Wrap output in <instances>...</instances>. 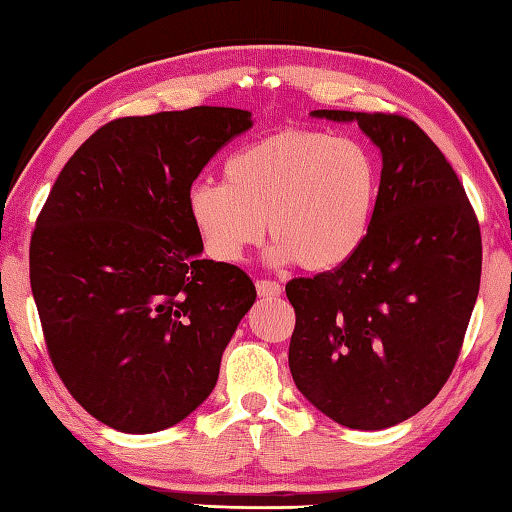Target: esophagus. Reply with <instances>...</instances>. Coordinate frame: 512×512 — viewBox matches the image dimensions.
I'll list each match as a JSON object with an SVG mask.
<instances>
[{
    "mask_svg": "<svg viewBox=\"0 0 512 512\" xmlns=\"http://www.w3.org/2000/svg\"><path fill=\"white\" fill-rule=\"evenodd\" d=\"M255 289H257V293L262 298H277L282 293L280 284L273 282V280H257L255 282Z\"/></svg>",
    "mask_w": 512,
    "mask_h": 512,
    "instance_id": "34e87169",
    "label": "esophagus"
}]
</instances>
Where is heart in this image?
Listing matches in <instances>:
<instances>
[{"instance_id":"b5f03b06","label":"heart","mask_w":512,"mask_h":512,"mask_svg":"<svg viewBox=\"0 0 512 512\" xmlns=\"http://www.w3.org/2000/svg\"><path fill=\"white\" fill-rule=\"evenodd\" d=\"M379 183V162L363 142L284 128L230 153L223 183L192 185L187 214L214 262L239 264L268 223V264L329 273L366 244Z\"/></svg>"}]
</instances>
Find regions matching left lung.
Masks as SVG:
<instances>
[{"mask_svg":"<svg viewBox=\"0 0 512 512\" xmlns=\"http://www.w3.org/2000/svg\"><path fill=\"white\" fill-rule=\"evenodd\" d=\"M311 117L357 121L381 151V183L359 253L287 284L296 309L289 368L334 422L395 427L452 375L479 296V221L452 164L415 121L350 110Z\"/></svg>","mask_w":512,"mask_h":512,"instance_id":"obj_1","label":"left lung"}]
</instances>
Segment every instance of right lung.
<instances>
[{"label": "right lung", "mask_w": 512, "mask_h": 512, "mask_svg": "<svg viewBox=\"0 0 512 512\" xmlns=\"http://www.w3.org/2000/svg\"><path fill=\"white\" fill-rule=\"evenodd\" d=\"M253 126L198 106L101 126L60 171L29 271L51 363L99 422L169 429L201 406L257 298L241 268L203 259L187 194L212 155Z\"/></svg>", "instance_id": "1"}]
</instances>
